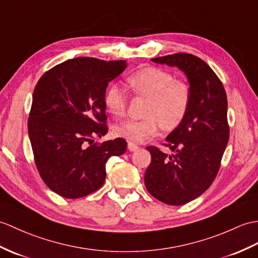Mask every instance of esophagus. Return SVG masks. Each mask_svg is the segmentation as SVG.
Returning a JSON list of instances; mask_svg holds the SVG:
<instances>
[{
    "mask_svg": "<svg viewBox=\"0 0 258 258\" xmlns=\"http://www.w3.org/2000/svg\"><path fill=\"white\" fill-rule=\"evenodd\" d=\"M140 147L136 145V144H134V143H128V149L131 152H135V151H137V149H139Z\"/></svg>",
    "mask_w": 258,
    "mask_h": 258,
    "instance_id": "esophagus-1",
    "label": "esophagus"
}]
</instances>
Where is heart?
Masks as SVG:
<instances>
[{
	"label": "heart",
	"instance_id": "1",
	"mask_svg": "<svg viewBox=\"0 0 258 258\" xmlns=\"http://www.w3.org/2000/svg\"><path fill=\"white\" fill-rule=\"evenodd\" d=\"M133 92L146 98L142 119H126L114 126V134L131 143H142L156 135L160 127L173 131L188 114L191 89L187 82L176 80L169 71L157 67H145L127 78ZM104 105L112 115H124L127 97L118 85H111L104 93Z\"/></svg>",
	"mask_w": 258,
	"mask_h": 258
}]
</instances>
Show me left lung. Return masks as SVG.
<instances>
[{
	"instance_id": "1",
	"label": "left lung",
	"mask_w": 258,
	"mask_h": 258,
	"mask_svg": "<svg viewBox=\"0 0 258 258\" xmlns=\"http://www.w3.org/2000/svg\"><path fill=\"white\" fill-rule=\"evenodd\" d=\"M152 60L183 71L191 89L188 114L164 144L173 154L146 147L152 161L144 177L154 198L181 206L200 197L218 175L230 137L226 93L218 76L199 57L178 52Z\"/></svg>"
}]
</instances>
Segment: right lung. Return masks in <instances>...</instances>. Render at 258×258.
<instances>
[{
	"instance_id": "1",
	"label": "right lung",
	"mask_w": 258,
	"mask_h": 258,
	"mask_svg": "<svg viewBox=\"0 0 258 258\" xmlns=\"http://www.w3.org/2000/svg\"><path fill=\"white\" fill-rule=\"evenodd\" d=\"M125 68V60L78 57L48 70L36 85L28 135L39 175L57 195L78 199L97 191L107 159L126 151L123 139L92 144L107 133L106 87Z\"/></svg>"
}]
</instances>
